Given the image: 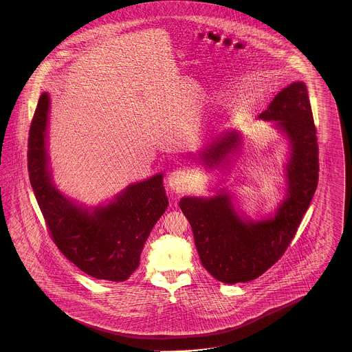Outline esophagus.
<instances>
[{
	"instance_id": "34e87169",
	"label": "esophagus",
	"mask_w": 352,
	"mask_h": 352,
	"mask_svg": "<svg viewBox=\"0 0 352 352\" xmlns=\"http://www.w3.org/2000/svg\"><path fill=\"white\" fill-rule=\"evenodd\" d=\"M167 181H168V186L173 191L181 194L188 187V173L184 170H176L168 175Z\"/></svg>"
}]
</instances>
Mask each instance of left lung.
I'll return each mask as SVG.
<instances>
[{"label":"left lung","instance_id":"1","mask_svg":"<svg viewBox=\"0 0 352 352\" xmlns=\"http://www.w3.org/2000/svg\"><path fill=\"white\" fill-rule=\"evenodd\" d=\"M258 118L276 120L274 127L289 146L287 190L274 215L262 220L241 215L225 188L212 197L186 196L179 202L204 268L226 285L253 280L277 262L292 241L318 184V144L306 84L291 82ZM240 144L241 135L226 131L204 148L199 160L208 168H226Z\"/></svg>","mask_w":352,"mask_h":352}]
</instances>
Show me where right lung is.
Segmentation results:
<instances>
[{
    "instance_id": "right-lung-1",
    "label": "right lung",
    "mask_w": 352,
    "mask_h": 352,
    "mask_svg": "<svg viewBox=\"0 0 352 352\" xmlns=\"http://www.w3.org/2000/svg\"><path fill=\"white\" fill-rule=\"evenodd\" d=\"M50 97L43 93L31 122L28 151L30 184L60 252L88 276L124 282L140 265L144 243L168 199L164 175L128 185L112 201L87 208L54 184L47 153Z\"/></svg>"
}]
</instances>
